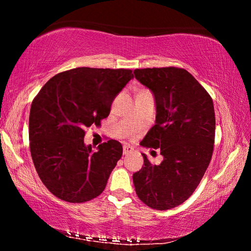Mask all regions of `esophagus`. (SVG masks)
<instances>
[{"instance_id":"esophagus-1","label":"esophagus","mask_w":251,"mask_h":251,"mask_svg":"<svg viewBox=\"0 0 251 251\" xmlns=\"http://www.w3.org/2000/svg\"><path fill=\"white\" fill-rule=\"evenodd\" d=\"M134 151V147L130 146V145H124L123 146V154L124 155H127L129 154V152H131Z\"/></svg>"}]
</instances>
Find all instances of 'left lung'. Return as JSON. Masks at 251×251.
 Instances as JSON below:
<instances>
[{"label": "left lung", "mask_w": 251, "mask_h": 251, "mask_svg": "<svg viewBox=\"0 0 251 251\" xmlns=\"http://www.w3.org/2000/svg\"><path fill=\"white\" fill-rule=\"evenodd\" d=\"M155 99L156 121L141 142L160 150L159 165L145 154L144 166L133 174L138 198L151 208L167 210L187 201L210 163L215 142V110L210 95L184 69L134 71Z\"/></svg>", "instance_id": "obj_1"}]
</instances>
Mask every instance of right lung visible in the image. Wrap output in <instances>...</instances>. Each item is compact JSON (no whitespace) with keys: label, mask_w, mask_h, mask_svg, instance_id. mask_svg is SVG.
Masks as SVG:
<instances>
[{"label":"right lung","mask_w":251,"mask_h":251,"mask_svg":"<svg viewBox=\"0 0 251 251\" xmlns=\"http://www.w3.org/2000/svg\"><path fill=\"white\" fill-rule=\"evenodd\" d=\"M134 75L130 70L77 67L55 75L32 101L29 148L41 180L54 196L84 202L103 193L122 157L114 139L96 151L85 145L84 129L100 125Z\"/></svg>","instance_id":"add662e5"}]
</instances>
